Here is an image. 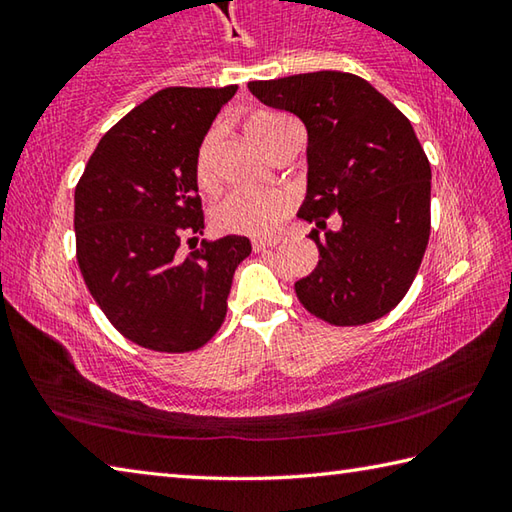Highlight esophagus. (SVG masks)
<instances>
[{
    "instance_id": "esophagus-1",
    "label": "esophagus",
    "mask_w": 512,
    "mask_h": 512,
    "mask_svg": "<svg viewBox=\"0 0 512 512\" xmlns=\"http://www.w3.org/2000/svg\"><path fill=\"white\" fill-rule=\"evenodd\" d=\"M277 244H280V239H277V237H268V239L257 237V239H253V248L255 250H266V248H273Z\"/></svg>"
}]
</instances>
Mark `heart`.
I'll use <instances>...</instances> for the list:
<instances>
[{"mask_svg": "<svg viewBox=\"0 0 512 512\" xmlns=\"http://www.w3.org/2000/svg\"><path fill=\"white\" fill-rule=\"evenodd\" d=\"M282 115L277 112H257L248 121V133L253 140L266 149L268 140L280 124ZM219 142V131H210L201 146H198L194 158V180L198 189L210 192L216 183V162L214 151ZM293 210V194L284 189H268V192H248V189H232L223 194L212 207V223L223 232H237V235H255L266 237L280 228Z\"/></svg>", "mask_w": 512, "mask_h": 512, "instance_id": "obj_1", "label": "heart"}]
</instances>
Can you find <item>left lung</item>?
I'll return each instance as SVG.
<instances>
[{"mask_svg": "<svg viewBox=\"0 0 512 512\" xmlns=\"http://www.w3.org/2000/svg\"><path fill=\"white\" fill-rule=\"evenodd\" d=\"M266 106L307 126V198L318 266L296 282L309 314L336 327L366 325L400 305L431 230V167L411 121L361 76L314 72L253 81ZM342 214V230L326 219Z\"/></svg>", "mask_w": 512, "mask_h": 512, "instance_id": "left-lung-1", "label": "left lung"}]
</instances>
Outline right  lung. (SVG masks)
<instances>
[{
	"label": "right lung",
	"instance_id": "obj_1",
	"mask_svg": "<svg viewBox=\"0 0 512 512\" xmlns=\"http://www.w3.org/2000/svg\"><path fill=\"white\" fill-rule=\"evenodd\" d=\"M228 88H167L117 121L74 192L76 259L112 327L153 352H194L228 311L246 237L201 241L194 158ZM190 253L185 256L182 246Z\"/></svg>",
	"mask_w": 512,
	"mask_h": 512
}]
</instances>
